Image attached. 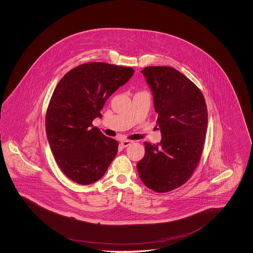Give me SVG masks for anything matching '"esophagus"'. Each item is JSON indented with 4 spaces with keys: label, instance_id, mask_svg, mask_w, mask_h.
<instances>
[{
    "label": "esophagus",
    "instance_id": "esophagus-1",
    "mask_svg": "<svg viewBox=\"0 0 253 253\" xmlns=\"http://www.w3.org/2000/svg\"><path fill=\"white\" fill-rule=\"evenodd\" d=\"M132 143V141L131 140H122L121 142V146L123 147V148H126V147H128L129 145Z\"/></svg>",
    "mask_w": 253,
    "mask_h": 253
}]
</instances>
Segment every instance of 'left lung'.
Listing matches in <instances>:
<instances>
[{"mask_svg": "<svg viewBox=\"0 0 253 253\" xmlns=\"http://www.w3.org/2000/svg\"><path fill=\"white\" fill-rule=\"evenodd\" d=\"M141 73L154 96L162 138L157 144L144 142L145 156L136 167L145 186L167 193L186 183L199 163L208 110L199 88L176 69L149 66Z\"/></svg>", "mask_w": 253, "mask_h": 253, "instance_id": "left-lung-1", "label": "left lung"}]
</instances>
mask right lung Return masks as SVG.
Masks as SVG:
<instances>
[{"label":"right lung","instance_id":"obj_1","mask_svg":"<svg viewBox=\"0 0 253 253\" xmlns=\"http://www.w3.org/2000/svg\"><path fill=\"white\" fill-rule=\"evenodd\" d=\"M133 73L132 67L89 62L66 73L56 86L45 117L46 135L57 164L74 182L100 179L116 157L119 142L92 122Z\"/></svg>","mask_w":253,"mask_h":253}]
</instances>
